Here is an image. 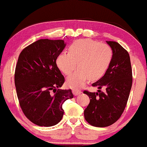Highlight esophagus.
I'll return each mask as SVG.
<instances>
[{
    "instance_id": "obj_1",
    "label": "esophagus",
    "mask_w": 147,
    "mask_h": 147,
    "mask_svg": "<svg viewBox=\"0 0 147 147\" xmlns=\"http://www.w3.org/2000/svg\"><path fill=\"white\" fill-rule=\"evenodd\" d=\"M72 93H73L74 95H75V96H77V95L80 94L82 92H81V91L79 90V89H75V88H74V89H72Z\"/></svg>"
}]
</instances>
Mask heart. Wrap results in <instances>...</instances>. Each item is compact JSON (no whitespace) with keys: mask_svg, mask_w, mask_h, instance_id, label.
Here are the masks:
<instances>
[{"mask_svg":"<svg viewBox=\"0 0 147 147\" xmlns=\"http://www.w3.org/2000/svg\"><path fill=\"white\" fill-rule=\"evenodd\" d=\"M69 53H60L56 65L64 74L69 76L77 67L79 69L67 78L70 87H80L89 80L101 78L107 71L113 59V50L109 45L86 38L74 41L69 47Z\"/></svg>","mask_w":147,"mask_h":147,"instance_id":"1","label":"heart"}]
</instances>
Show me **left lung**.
I'll return each instance as SVG.
<instances>
[{"label":"left lung","mask_w":147,"mask_h":147,"mask_svg":"<svg viewBox=\"0 0 147 147\" xmlns=\"http://www.w3.org/2000/svg\"><path fill=\"white\" fill-rule=\"evenodd\" d=\"M113 50V59L107 71L92 84L97 93L84 91L90 99L84 115L89 125L105 127L120 118L126 107L132 86V69L128 51L115 41H107ZM105 88V92L100 90Z\"/></svg>","instance_id":"left-lung-1"}]
</instances>
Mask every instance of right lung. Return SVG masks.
Here are the masks:
<instances>
[{
    "instance_id": "1",
    "label": "right lung",
    "mask_w": 147,
    "mask_h": 147,
    "mask_svg": "<svg viewBox=\"0 0 147 147\" xmlns=\"http://www.w3.org/2000/svg\"><path fill=\"white\" fill-rule=\"evenodd\" d=\"M66 46L63 40L40 39L26 47L16 66L14 82L22 112L35 125L51 127L63 118V105L74 98L71 90L60 89L65 77L56 58Z\"/></svg>"
}]
</instances>
